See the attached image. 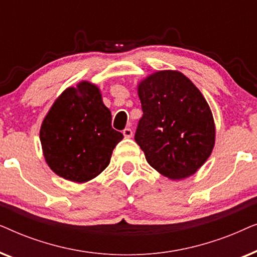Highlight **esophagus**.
I'll use <instances>...</instances> for the list:
<instances>
[{"mask_svg":"<svg viewBox=\"0 0 257 257\" xmlns=\"http://www.w3.org/2000/svg\"><path fill=\"white\" fill-rule=\"evenodd\" d=\"M122 135H124L125 138H131V137L133 136V132H132L131 128L126 127V128L124 130V131H122Z\"/></svg>","mask_w":257,"mask_h":257,"instance_id":"34e87169","label":"esophagus"}]
</instances>
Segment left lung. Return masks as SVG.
Returning <instances> with one entry per match:
<instances>
[{"instance_id":"1","label":"left lung","mask_w":257,"mask_h":257,"mask_svg":"<svg viewBox=\"0 0 257 257\" xmlns=\"http://www.w3.org/2000/svg\"><path fill=\"white\" fill-rule=\"evenodd\" d=\"M143 117L135 139L154 170L180 180L194 174L215 144L212 111L184 73L157 71L138 84Z\"/></svg>"}]
</instances>
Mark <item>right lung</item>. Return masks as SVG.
I'll return each instance as SVG.
<instances>
[{"mask_svg": "<svg viewBox=\"0 0 257 257\" xmlns=\"http://www.w3.org/2000/svg\"><path fill=\"white\" fill-rule=\"evenodd\" d=\"M112 115L97 85L83 80L68 87L42 122L40 139L45 161L56 174L83 184L110 164L115 145L124 138L111 126Z\"/></svg>", "mask_w": 257, "mask_h": 257, "instance_id": "add662e5", "label": "right lung"}]
</instances>
